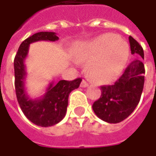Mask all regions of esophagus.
<instances>
[{
  "instance_id": "esophagus-1",
  "label": "esophagus",
  "mask_w": 156,
  "mask_h": 156,
  "mask_svg": "<svg viewBox=\"0 0 156 156\" xmlns=\"http://www.w3.org/2000/svg\"><path fill=\"white\" fill-rule=\"evenodd\" d=\"M87 86H88V83H87V81H84V80L81 81V87H87Z\"/></svg>"
}]
</instances>
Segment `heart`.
Wrapping results in <instances>:
<instances>
[{
    "mask_svg": "<svg viewBox=\"0 0 156 156\" xmlns=\"http://www.w3.org/2000/svg\"><path fill=\"white\" fill-rule=\"evenodd\" d=\"M129 55L128 42L114 34H104L81 46L76 59L88 62L91 78L99 82L114 81L124 69Z\"/></svg>",
    "mask_w": 156,
    "mask_h": 156,
    "instance_id": "1",
    "label": "heart"
}]
</instances>
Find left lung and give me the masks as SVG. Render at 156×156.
Masks as SVG:
<instances>
[{
	"label": "left lung",
	"instance_id": "1",
	"mask_svg": "<svg viewBox=\"0 0 156 156\" xmlns=\"http://www.w3.org/2000/svg\"><path fill=\"white\" fill-rule=\"evenodd\" d=\"M131 54L137 57L126 68L113 85L101 86V95L94 102L93 110L101 120L118 123L129 117L141 99L144 86V52L141 46L129 36Z\"/></svg>",
	"mask_w": 156,
	"mask_h": 156
}]
</instances>
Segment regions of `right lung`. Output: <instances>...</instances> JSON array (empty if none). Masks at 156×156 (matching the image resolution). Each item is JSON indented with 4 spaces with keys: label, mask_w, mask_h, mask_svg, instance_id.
I'll use <instances>...</instances> for the list:
<instances>
[{
    "label": "right lung",
    "mask_w": 156,
    "mask_h": 156,
    "mask_svg": "<svg viewBox=\"0 0 156 156\" xmlns=\"http://www.w3.org/2000/svg\"><path fill=\"white\" fill-rule=\"evenodd\" d=\"M59 37L55 32H39L23 41L15 57V87L18 103L23 114L34 124L41 127H51L62 120L69 104V95L81 82V78L74 81L62 80L57 83L52 81L43 96L32 99L25 88L27 76L24 62L28 54L29 45L39 41H55Z\"/></svg>",
    "instance_id": "obj_1"
}]
</instances>
